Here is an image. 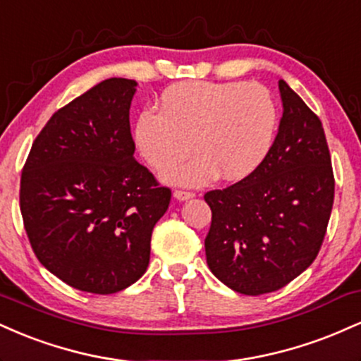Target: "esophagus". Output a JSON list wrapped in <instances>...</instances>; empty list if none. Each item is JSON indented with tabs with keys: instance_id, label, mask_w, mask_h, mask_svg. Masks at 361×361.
Listing matches in <instances>:
<instances>
[{
	"instance_id": "1",
	"label": "esophagus",
	"mask_w": 361,
	"mask_h": 361,
	"mask_svg": "<svg viewBox=\"0 0 361 361\" xmlns=\"http://www.w3.org/2000/svg\"><path fill=\"white\" fill-rule=\"evenodd\" d=\"M194 196H196V194L190 192V190H173V197H176L177 201H188V199Z\"/></svg>"
}]
</instances>
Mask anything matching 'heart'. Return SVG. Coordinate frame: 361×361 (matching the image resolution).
Instances as JSON below:
<instances>
[{"instance_id":"1","label":"heart","mask_w":361,"mask_h":361,"mask_svg":"<svg viewBox=\"0 0 361 361\" xmlns=\"http://www.w3.org/2000/svg\"><path fill=\"white\" fill-rule=\"evenodd\" d=\"M274 96L258 82L188 80L160 97V113L145 109L133 140L142 159L162 171L192 145L198 152L162 173L171 184L202 185L221 173L238 180L264 162L277 131Z\"/></svg>"}]
</instances>
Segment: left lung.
Instances as JSON below:
<instances>
[{"mask_svg":"<svg viewBox=\"0 0 361 361\" xmlns=\"http://www.w3.org/2000/svg\"><path fill=\"white\" fill-rule=\"evenodd\" d=\"M279 89L282 120L264 162L230 188L204 194L213 213L207 267L245 295L282 289L314 262L334 201L321 120L286 80Z\"/></svg>","mask_w":361,"mask_h":361,"instance_id":"left-lung-1","label":"left lung"}]
</instances>
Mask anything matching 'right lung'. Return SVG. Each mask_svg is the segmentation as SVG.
I'll use <instances>...</instances> for the list:
<instances>
[{
  "instance_id": "obj_1",
  "label": "right lung",
  "mask_w": 361,
  "mask_h": 361,
  "mask_svg": "<svg viewBox=\"0 0 361 361\" xmlns=\"http://www.w3.org/2000/svg\"><path fill=\"white\" fill-rule=\"evenodd\" d=\"M131 79L96 84L52 114L33 142L20 209L40 264L67 286L114 294L145 274L171 189L135 160Z\"/></svg>"
}]
</instances>
